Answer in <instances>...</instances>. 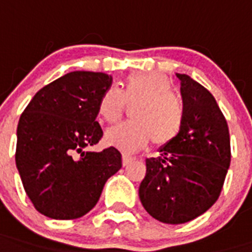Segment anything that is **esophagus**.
<instances>
[{"label":"esophagus","mask_w":252,"mask_h":252,"mask_svg":"<svg viewBox=\"0 0 252 252\" xmlns=\"http://www.w3.org/2000/svg\"><path fill=\"white\" fill-rule=\"evenodd\" d=\"M132 160H134V158H133V157H129V155H126V154H123V165H124V167L129 164Z\"/></svg>","instance_id":"34e87169"}]
</instances>
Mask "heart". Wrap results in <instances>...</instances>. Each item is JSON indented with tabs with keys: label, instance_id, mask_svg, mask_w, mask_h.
<instances>
[{
	"label": "heart",
	"instance_id": "1",
	"mask_svg": "<svg viewBox=\"0 0 252 252\" xmlns=\"http://www.w3.org/2000/svg\"><path fill=\"white\" fill-rule=\"evenodd\" d=\"M168 77L157 72H136L124 81L120 91L108 88L98 102V114L112 124L122 118L126 105H136L130 111L133 122L114 126L105 141L126 153H132L153 140L165 145L181 132L185 118L183 102L171 92Z\"/></svg>",
	"mask_w": 252,
	"mask_h": 252
}]
</instances>
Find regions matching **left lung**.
<instances>
[{"mask_svg":"<svg viewBox=\"0 0 252 252\" xmlns=\"http://www.w3.org/2000/svg\"><path fill=\"white\" fill-rule=\"evenodd\" d=\"M181 81L185 118L175 140L146 159L140 184L141 203L165 224H184L207 211L218 200L230 165L226 120L210 92L185 73Z\"/></svg>","mask_w":252,"mask_h":252,"instance_id":"obj_1","label":"left lung"}]
</instances>
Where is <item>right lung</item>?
<instances>
[{
    "instance_id": "add662e5",
    "label": "right lung",
    "mask_w": 252,
    "mask_h": 252,
    "mask_svg": "<svg viewBox=\"0 0 252 252\" xmlns=\"http://www.w3.org/2000/svg\"><path fill=\"white\" fill-rule=\"evenodd\" d=\"M111 75L73 71L34 94L16 129V168L40 214L79 219L97 204L112 175L122 168L115 147L88 151L101 140L98 102Z\"/></svg>"
}]
</instances>
